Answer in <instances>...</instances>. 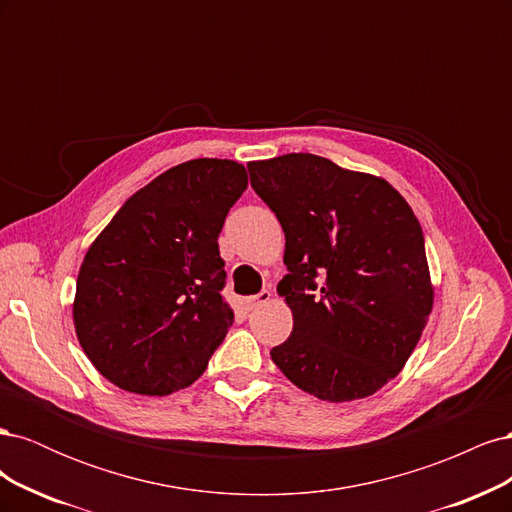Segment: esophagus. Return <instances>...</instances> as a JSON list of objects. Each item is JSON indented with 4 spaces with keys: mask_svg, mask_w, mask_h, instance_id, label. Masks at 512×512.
<instances>
[{
    "mask_svg": "<svg viewBox=\"0 0 512 512\" xmlns=\"http://www.w3.org/2000/svg\"><path fill=\"white\" fill-rule=\"evenodd\" d=\"M269 301H271V290H260L258 294H254V297H247L245 305L250 307V309H256V307L265 305V303H269Z\"/></svg>",
    "mask_w": 512,
    "mask_h": 512,
    "instance_id": "esophagus-1",
    "label": "esophagus"
}]
</instances>
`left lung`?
Listing matches in <instances>:
<instances>
[{"label":"left lung","instance_id":"left-lung-1","mask_svg":"<svg viewBox=\"0 0 512 512\" xmlns=\"http://www.w3.org/2000/svg\"><path fill=\"white\" fill-rule=\"evenodd\" d=\"M247 168L286 235L277 292L294 322L273 363L322 401L374 395L404 369L433 307L414 211L389 181L314 153Z\"/></svg>","mask_w":512,"mask_h":512}]
</instances>
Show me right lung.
Segmentation results:
<instances>
[{"mask_svg":"<svg viewBox=\"0 0 512 512\" xmlns=\"http://www.w3.org/2000/svg\"><path fill=\"white\" fill-rule=\"evenodd\" d=\"M245 188L239 162H183L132 194L89 245L74 329L119 389L170 395L203 376L232 324L218 237Z\"/></svg>","mask_w":512,"mask_h":512,"instance_id":"right-lung-1","label":"right lung"}]
</instances>
